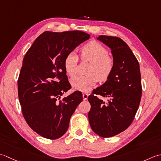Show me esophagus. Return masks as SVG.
Here are the masks:
<instances>
[{"label": "esophagus", "mask_w": 161, "mask_h": 161, "mask_svg": "<svg viewBox=\"0 0 161 161\" xmlns=\"http://www.w3.org/2000/svg\"><path fill=\"white\" fill-rule=\"evenodd\" d=\"M83 100H87V97H88V94L87 93H83Z\"/></svg>", "instance_id": "1"}]
</instances>
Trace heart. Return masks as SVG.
Returning a JSON list of instances; mask_svg holds the SVG:
<instances>
[{
	"mask_svg": "<svg viewBox=\"0 0 161 161\" xmlns=\"http://www.w3.org/2000/svg\"><path fill=\"white\" fill-rule=\"evenodd\" d=\"M80 55L82 60L90 62L87 71L88 74L73 78L71 85L75 89L88 92L98 80L104 82L110 78L114 69V60L108 55V49L97 41H91L83 45L80 49ZM78 62V57L74 52L67 55L64 60V67L68 76H76Z\"/></svg>",
	"mask_w": 161,
	"mask_h": 161,
	"instance_id": "1",
	"label": "heart"
}]
</instances>
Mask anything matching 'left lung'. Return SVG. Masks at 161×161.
Here are the masks:
<instances>
[{
	"label": "left lung",
	"instance_id": "obj_1",
	"mask_svg": "<svg viewBox=\"0 0 161 161\" xmlns=\"http://www.w3.org/2000/svg\"><path fill=\"white\" fill-rule=\"evenodd\" d=\"M97 39L111 48L114 60L112 74L88 97L91 108L88 119L92 129L103 137L123 132L135 118L142 96L140 64L122 39L100 35ZM107 97L105 103L97 96Z\"/></svg>",
	"mask_w": 161,
	"mask_h": 161
}]
</instances>
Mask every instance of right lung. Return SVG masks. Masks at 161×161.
<instances>
[{"mask_svg":"<svg viewBox=\"0 0 161 161\" xmlns=\"http://www.w3.org/2000/svg\"><path fill=\"white\" fill-rule=\"evenodd\" d=\"M86 32L46 31L26 53L18 78V96L25 122L39 136L55 140L67 132L82 101L80 92L60 99L71 89L64 67L68 53L87 40Z\"/></svg>","mask_w":161,"mask_h":161,"instance_id":"obj_1","label":"right lung"}]
</instances>
